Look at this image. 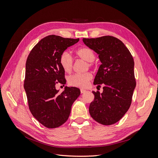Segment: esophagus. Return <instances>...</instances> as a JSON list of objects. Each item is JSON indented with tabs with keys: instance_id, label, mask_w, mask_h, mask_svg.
<instances>
[{
	"instance_id": "34e87169",
	"label": "esophagus",
	"mask_w": 158,
	"mask_h": 158,
	"mask_svg": "<svg viewBox=\"0 0 158 158\" xmlns=\"http://www.w3.org/2000/svg\"><path fill=\"white\" fill-rule=\"evenodd\" d=\"M80 92H81V94H83V93H84L85 92H86V90H85V89H80Z\"/></svg>"
}]
</instances>
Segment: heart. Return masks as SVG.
<instances>
[{
    "label": "heart",
    "instance_id": "1",
    "mask_svg": "<svg viewBox=\"0 0 158 158\" xmlns=\"http://www.w3.org/2000/svg\"><path fill=\"white\" fill-rule=\"evenodd\" d=\"M76 55L78 57L89 62V65L91 66L95 58L94 51L87 47H81L76 51ZM60 64L64 71L66 73H70L73 67V59L68 51H64L60 57ZM93 78L91 73L81 74H75L69 77L68 83L70 85L78 87H85L89 84V81Z\"/></svg>",
    "mask_w": 158,
    "mask_h": 158
}]
</instances>
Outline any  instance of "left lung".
<instances>
[{"instance_id": "1", "label": "left lung", "mask_w": 158, "mask_h": 158, "mask_svg": "<svg viewBox=\"0 0 158 158\" xmlns=\"http://www.w3.org/2000/svg\"><path fill=\"white\" fill-rule=\"evenodd\" d=\"M83 42L98 55L102 64L94 84L104 86L102 93L93 91L94 99L89 106V113L99 123L114 124L125 115L131 104L136 85L133 57L125 44L114 36L83 39Z\"/></svg>"}]
</instances>
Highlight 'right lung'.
Returning <instances> with one entry per match:
<instances>
[{"instance_id":"add662e5","label":"right lung","mask_w":158,"mask_h":158,"mask_svg":"<svg viewBox=\"0 0 158 158\" xmlns=\"http://www.w3.org/2000/svg\"><path fill=\"white\" fill-rule=\"evenodd\" d=\"M78 41L79 39L47 36L35 45L27 58L24 87L29 108L47 128H56L67 121L73 103L80 94V89L74 87L65 86L62 93L55 87L58 83H66L60 57Z\"/></svg>"}]
</instances>
